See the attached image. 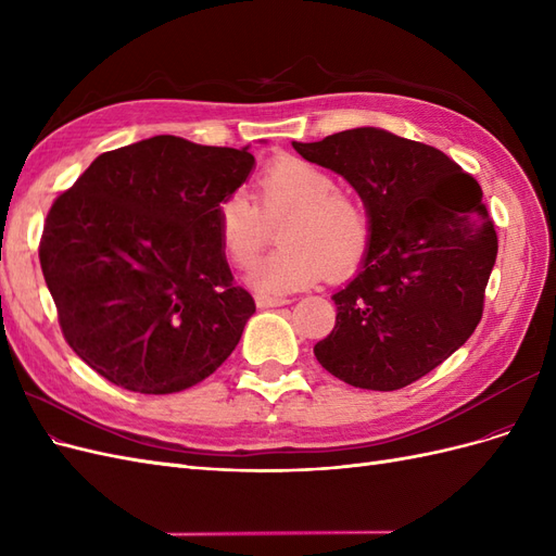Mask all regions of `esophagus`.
Masks as SVG:
<instances>
[{
  "label": "esophagus",
  "instance_id": "1",
  "mask_svg": "<svg viewBox=\"0 0 556 556\" xmlns=\"http://www.w3.org/2000/svg\"><path fill=\"white\" fill-rule=\"evenodd\" d=\"M255 304H257V308H278V306L290 304V299H285V296H266V294H257Z\"/></svg>",
  "mask_w": 556,
  "mask_h": 556
}]
</instances>
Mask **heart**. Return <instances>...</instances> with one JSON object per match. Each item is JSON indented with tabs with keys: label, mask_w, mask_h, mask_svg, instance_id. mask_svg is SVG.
<instances>
[{
	"label": "heart",
	"mask_w": 556,
	"mask_h": 556,
	"mask_svg": "<svg viewBox=\"0 0 556 556\" xmlns=\"http://www.w3.org/2000/svg\"><path fill=\"white\" fill-rule=\"evenodd\" d=\"M257 204L231 192L217 208V239L227 260L248 266L280 223L278 248L250 268L245 282L264 294L306 288L319 276L355 268L371 243V217L357 197L336 190V180L319 166L282 155L260 174Z\"/></svg>",
	"instance_id": "heart-1"
}]
</instances>
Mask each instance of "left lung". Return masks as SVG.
<instances>
[{"label":"left lung","mask_w":556,"mask_h":556,"mask_svg":"<svg viewBox=\"0 0 556 556\" xmlns=\"http://www.w3.org/2000/svg\"><path fill=\"white\" fill-rule=\"evenodd\" d=\"M292 146L343 176L371 217V243L331 296L336 327L315 357L352 387L401 390L459 350L482 317L498 241L480 185L439 148L378 127Z\"/></svg>","instance_id":"left-lung-1"}]
</instances>
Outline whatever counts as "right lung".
<instances>
[{
  "label": "right lung",
  "mask_w": 556,
  "mask_h": 556,
  "mask_svg": "<svg viewBox=\"0 0 556 556\" xmlns=\"http://www.w3.org/2000/svg\"><path fill=\"white\" fill-rule=\"evenodd\" d=\"M248 146L143 139L99 155L50 206L39 260L66 343L139 394L208 378L255 313L233 285L217 208L250 176Z\"/></svg>",
  "instance_id": "obj_1"
}]
</instances>
